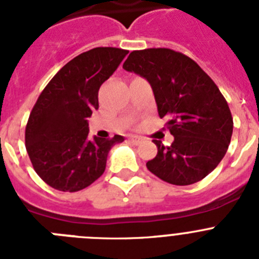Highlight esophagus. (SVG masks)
<instances>
[{
  "label": "esophagus",
  "instance_id": "34e87169",
  "mask_svg": "<svg viewBox=\"0 0 259 259\" xmlns=\"http://www.w3.org/2000/svg\"><path fill=\"white\" fill-rule=\"evenodd\" d=\"M128 141L134 144V145H139V144L141 143V137H139V136H130V137H128Z\"/></svg>",
  "mask_w": 259,
  "mask_h": 259
}]
</instances>
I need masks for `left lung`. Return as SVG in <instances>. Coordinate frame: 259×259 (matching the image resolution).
<instances>
[{"instance_id":"1","label":"left lung","mask_w":259,"mask_h":259,"mask_svg":"<svg viewBox=\"0 0 259 259\" xmlns=\"http://www.w3.org/2000/svg\"><path fill=\"white\" fill-rule=\"evenodd\" d=\"M123 68L149 81L158 114L168 119L174 136L168 146L153 140L158 153L146 162L148 170L174 185L202 180L223 159L232 137L231 110L217 84L193 59L167 48L134 50Z\"/></svg>"}]
</instances>
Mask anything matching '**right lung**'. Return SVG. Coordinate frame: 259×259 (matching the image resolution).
Returning <instances> with one entry per match:
<instances>
[{
	"mask_svg": "<svg viewBox=\"0 0 259 259\" xmlns=\"http://www.w3.org/2000/svg\"><path fill=\"white\" fill-rule=\"evenodd\" d=\"M128 50L95 48L71 59L40 93L26 125L33 170L57 191L77 192L104 174L111 146L123 136L88 139V120L98 109V89Z\"/></svg>",
	"mask_w": 259,
	"mask_h": 259,
	"instance_id": "1",
	"label": "right lung"
}]
</instances>
